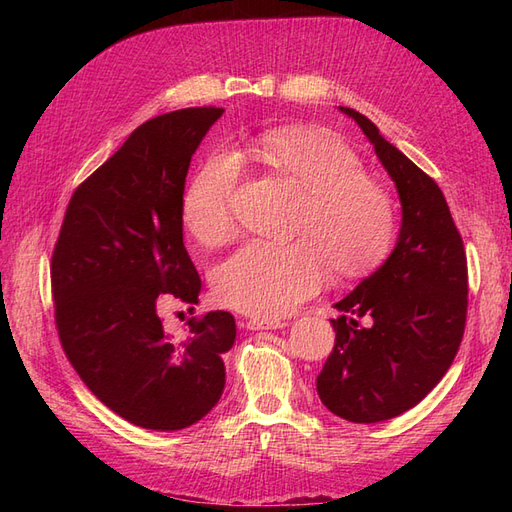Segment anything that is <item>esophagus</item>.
<instances>
[{
	"mask_svg": "<svg viewBox=\"0 0 512 512\" xmlns=\"http://www.w3.org/2000/svg\"><path fill=\"white\" fill-rule=\"evenodd\" d=\"M245 327L250 331H262V329H282L286 324L282 320H267V318H250L245 322Z\"/></svg>",
	"mask_w": 512,
	"mask_h": 512,
	"instance_id": "34e87169",
	"label": "esophagus"
}]
</instances>
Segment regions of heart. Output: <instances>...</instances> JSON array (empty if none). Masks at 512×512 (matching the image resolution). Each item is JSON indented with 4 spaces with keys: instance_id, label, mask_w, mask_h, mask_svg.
Instances as JSON below:
<instances>
[{
    "instance_id": "heart-1",
    "label": "heart",
    "mask_w": 512,
    "mask_h": 512,
    "mask_svg": "<svg viewBox=\"0 0 512 512\" xmlns=\"http://www.w3.org/2000/svg\"><path fill=\"white\" fill-rule=\"evenodd\" d=\"M303 190L292 243L250 241L213 271V292L243 314L284 316L316 294L329 275H361L378 267L395 237V203L344 138L288 126L256 136L245 149ZM241 164L218 151L205 160L181 196V220L203 245H218L235 228V196Z\"/></svg>"
}]
</instances>
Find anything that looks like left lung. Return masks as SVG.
I'll return each instance as SVG.
<instances>
[{"instance_id": "1", "label": "left lung", "mask_w": 512, "mask_h": 512, "mask_svg": "<svg viewBox=\"0 0 512 512\" xmlns=\"http://www.w3.org/2000/svg\"><path fill=\"white\" fill-rule=\"evenodd\" d=\"M395 181L401 228L384 265L335 303V346L316 378L320 401L350 423L389 421L414 408L459 350L468 312V262L438 183L365 115L339 106ZM359 317H367L363 328Z\"/></svg>"}]
</instances>
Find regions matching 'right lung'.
<instances>
[{"mask_svg":"<svg viewBox=\"0 0 512 512\" xmlns=\"http://www.w3.org/2000/svg\"><path fill=\"white\" fill-rule=\"evenodd\" d=\"M224 108L153 117L70 198L51 262L55 324L76 374L126 421L177 431L218 404L228 312L190 320V337L164 331L162 301L196 305L200 277L183 245L185 175Z\"/></svg>","mask_w":512,"mask_h":512,"instance_id":"obj_1","label":"right lung"}]
</instances>
